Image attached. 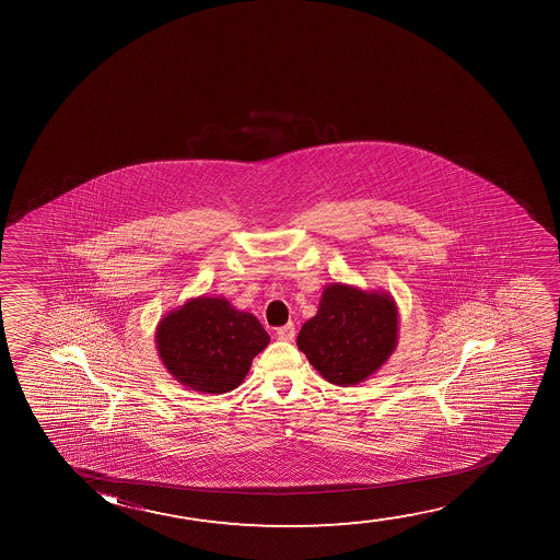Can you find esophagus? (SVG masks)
Listing matches in <instances>:
<instances>
[{"label": "esophagus", "instance_id": "esophagus-1", "mask_svg": "<svg viewBox=\"0 0 560 560\" xmlns=\"http://www.w3.org/2000/svg\"><path fill=\"white\" fill-rule=\"evenodd\" d=\"M276 335L277 338H281V340H292V338H294V325L287 323L283 327H277Z\"/></svg>", "mask_w": 560, "mask_h": 560}]
</instances>
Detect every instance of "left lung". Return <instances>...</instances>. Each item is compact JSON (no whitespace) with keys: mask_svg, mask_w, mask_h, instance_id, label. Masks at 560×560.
Returning a JSON list of instances; mask_svg holds the SVG:
<instances>
[{"mask_svg":"<svg viewBox=\"0 0 560 560\" xmlns=\"http://www.w3.org/2000/svg\"><path fill=\"white\" fill-rule=\"evenodd\" d=\"M399 314L386 291H361L353 284L323 289L317 314L300 329L296 345L330 384L368 381L398 346Z\"/></svg>","mask_w":560,"mask_h":560,"instance_id":"obj_1","label":"left lung"}]
</instances>
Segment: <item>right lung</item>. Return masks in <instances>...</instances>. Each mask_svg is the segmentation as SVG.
<instances>
[{
  "label": "right lung",
  "mask_w": 560,
  "mask_h": 560,
  "mask_svg": "<svg viewBox=\"0 0 560 560\" xmlns=\"http://www.w3.org/2000/svg\"><path fill=\"white\" fill-rule=\"evenodd\" d=\"M162 365L177 383L225 394L245 381L269 335L248 312L222 296H197L162 317L154 332Z\"/></svg>",
  "instance_id": "obj_1"
}]
</instances>
